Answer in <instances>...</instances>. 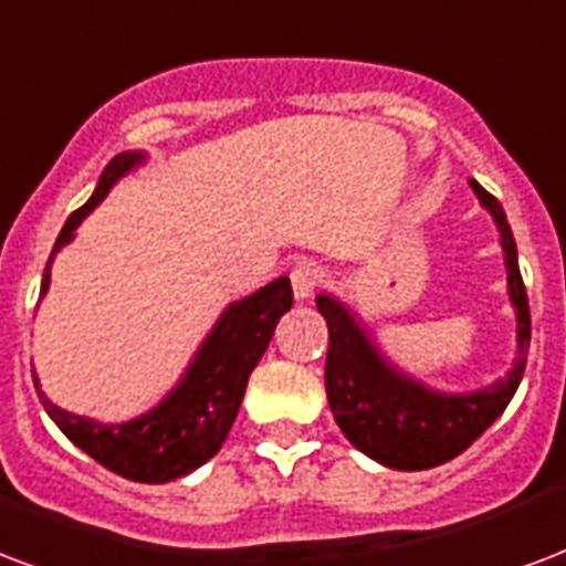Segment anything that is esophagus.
Here are the masks:
<instances>
[{"label": "esophagus", "mask_w": 566, "mask_h": 566, "mask_svg": "<svg viewBox=\"0 0 566 566\" xmlns=\"http://www.w3.org/2000/svg\"><path fill=\"white\" fill-rule=\"evenodd\" d=\"M323 273L321 266L314 264V261H300V264L291 270V284H293V296L296 300H308L314 291H317V284H321Z\"/></svg>", "instance_id": "obj_1"}]
</instances>
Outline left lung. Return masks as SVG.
Returning a JSON list of instances; mask_svg holds the SVG:
<instances>
[{"label":"left lung","instance_id":"8db88e82","mask_svg":"<svg viewBox=\"0 0 566 566\" xmlns=\"http://www.w3.org/2000/svg\"><path fill=\"white\" fill-rule=\"evenodd\" d=\"M478 201L493 213L502 234L507 291L516 308V361L511 374L490 388L472 395H442L391 368L370 344L356 317L338 300L326 293L317 296V312L329 323V353H326V395L340 433L377 463L421 472L463 454L474 439L502 416L516 395L528 361L532 344V314L525 293L516 243L499 198L490 196L478 180H469Z\"/></svg>","mask_w":566,"mask_h":566}]
</instances>
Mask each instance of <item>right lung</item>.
Masks as SVG:
<instances>
[{
    "label": "right lung",
    "instance_id": "obj_1",
    "mask_svg": "<svg viewBox=\"0 0 566 566\" xmlns=\"http://www.w3.org/2000/svg\"><path fill=\"white\" fill-rule=\"evenodd\" d=\"M142 159H145L142 154H118L103 168L94 196L67 216L62 234L55 240L53 254L43 270L41 293L50 287V264L55 252L64 243H71L76 226L101 205L112 184L124 178ZM291 305L293 291L287 275L228 305V312L207 335L196 361L189 365L187 377L180 379V386L159 407L133 418L127 424H101L92 418L64 412L41 391L43 409L62 427V433L73 446L127 481L166 484V481L184 478L222 448L243 400L249 374L270 347L275 323ZM34 386H38V377H34Z\"/></svg>",
    "mask_w": 566,
    "mask_h": 566
}]
</instances>
